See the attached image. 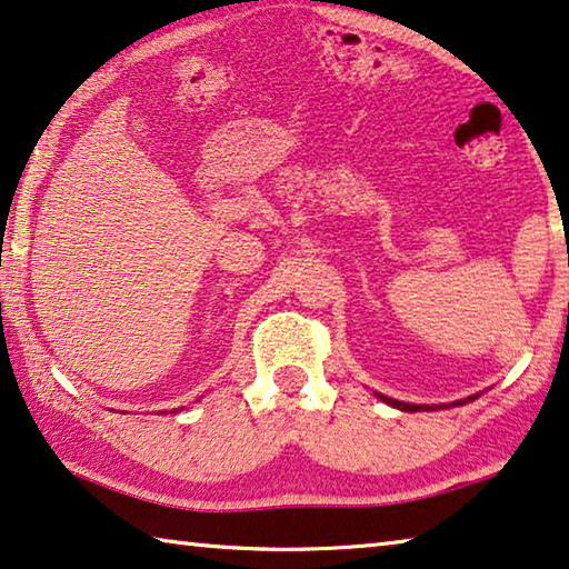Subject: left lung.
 <instances>
[{
    "label": "left lung",
    "instance_id": "left-lung-1",
    "mask_svg": "<svg viewBox=\"0 0 569 569\" xmlns=\"http://www.w3.org/2000/svg\"><path fill=\"white\" fill-rule=\"evenodd\" d=\"M377 398L385 400L387 405H392V408H400V410H405V412H418V410H438V408H428V405H410V402L390 400V398H385V395H377ZM471 400H476V395H473V398H468V400H458V402H453V405H463V402H471ZM440 408H443V405H440Z\"/></svg>",
    "mask_w": 569,
    "mask_h": 569
}]
</instances>
